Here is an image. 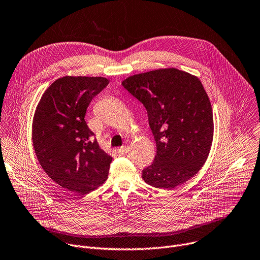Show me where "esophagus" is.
Wrapping results in <instances>:
<instances>
[{
	"label": "esophagus",
	"instance_id": "esophagus-1",
	"mask_svg": "<svg viewBox=\"0 0 260 260\" xmlns=\"http://www.w3.org/2000/svg\"><path fill=\"white\" fill-rule=\"evenodd\" d=\"M127 150H128V148H127V146H126V145H123V146H121V147H118V149H117V151H118V153H119V154H125V153L127 152Z\"/></svg>",
	"mask_w": 260,
	"mask_h": 260
}]
</instances>
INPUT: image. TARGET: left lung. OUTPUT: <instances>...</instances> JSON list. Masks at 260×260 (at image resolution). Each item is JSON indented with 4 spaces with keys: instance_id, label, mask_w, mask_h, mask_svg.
I'll list each match as a JSON object with an SVG mask.
<instances>
[{
    "instance_id": "1",
    "label": "left lung",
    "mask_w": 260,
    "mask_h": 260,
    "mask_svg": "<svg viewBox=\"0 0 260 260\" xmlns=\"http://www.w3.org/2000/svg\"><path fill=\"white\" fill-rule=\"evenodd\" d=\"M122 85L146 109L157 145L143 180L172 189L197 175L213 139L211 103L200 79L169 68L131 76Z\"/></svg>"
}]
</instances>
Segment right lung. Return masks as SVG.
Wrapping results in <instances>:
<instances>
[{
	"instance_id": "add662e5",
	"label": "right lung",
	"mask_w": 260,
	"mask_h": 260,
	"mask_svg": "<svg viewBox=\"0 0 260 260\" xmlns=\"http://www.w3.org/2000/svg\"><path fill=\"white\" fill-rule=\"evenodd\" d=\"M109 84L103 77L64 76L46 90L34 114L32 141L50 179L85 194L108 178L112 157L101 149L84 116L92 99Z\"/></svg>"
}]
</instances>
